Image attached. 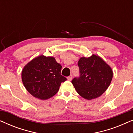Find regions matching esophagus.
Masks as SVG:
<instances>
[{
	"instance_id": "esophagus-1",
	"label": "esophagus",
	"mask_w": 133,
	"mask_h": 133,
	"mask_svg": "<svg viewBox=\"0 0 133 133\" xmlns=\"http://www.w3.org/2000/svg\"><path fill=\"white\" fill-rule=\"evenodd\" d=\"M72 79V75H70V76H68V77H67V79H68L69 81H71Z\"/></svg>"
}]
</instances>
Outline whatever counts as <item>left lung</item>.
I'll return each mask as SVG.
<instances>
[{"label": "left lung", "instance_id": "1", "mask_svg": "<svg viewBox=\"0 0 133 133\" xmlns=\"http://www.w3.org/2000/svg\"><path fill=\"white\" fill-rule=\"evenodd\" d=\"M77 64L81 75L71 81L77 93L87 100L102 95L110 86L113 76L110 65L97 54L81 57Z\"/></svg>", "mask_w": 133, "mask_h": 133}]
</instances>
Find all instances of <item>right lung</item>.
<instances>
[{"mask_svg": "<svg viewBox=\"0 0 133 133\" xmlns=\"http://www.w3.org/2000/svg\"><path fill=\"white\" fill-rule=\"evenodd\" d=\"M62 66L55 58L43 54L29 62L22 71V81L26 90L41 100L52 97L66 77L61 75Z\"/></svg>", "mask_w": 133, "mask_h": 133, "instance_id": "add662e5", "label": "right lung"}]
</instances>
